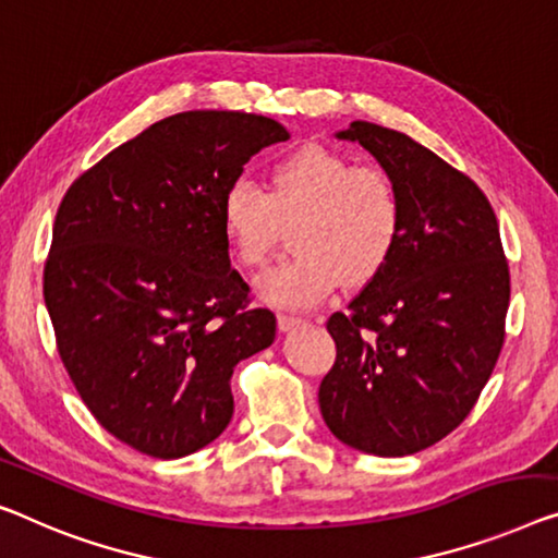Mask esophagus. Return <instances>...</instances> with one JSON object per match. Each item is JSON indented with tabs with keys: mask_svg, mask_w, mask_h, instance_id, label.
Listing matches in <instances>:
<instances>
[{
	"mask_svg": "<svg viewBox=\"0 0 558 558\" xmlns=\"http://www.w3.org/2000/svg\"><path fill=\"white\" fill-rule=\"evenodd\" d=\"M305 318H301V315L295 313H278V328L280 330H293L298 326H303Z\"/></svg>",
	"mask_w": 558,
	"mask_h": 558,
	"instance_id": "34e87169",
	"label": "esophagus"
}]
</instances>
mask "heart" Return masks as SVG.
<instances>
[{"label": "heart", "mask_w": 558, "mask_h": 558, "mask_svg": "<svg viewBox=\"0 0 558 558\" xmlns=\"http://www.w3.org/2000/svg\"><path fill=\"white\" fill-rule=\"evenodd\" d=\"M290 228L295 255L255 280L270 305L305 307L328 298L340 280L368 286L380 276L401 238L396 187L376 168H355L323 145H305L270 170L268 193L238 180L220 203V226L232 257L257 268L278 243L280 222Z\"/></svg>", "instance_id": "obj_1"}]
</instances>
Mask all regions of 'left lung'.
<instances>
[{"instance_id": "8db88e82", "label": "left lung", "mask_w": 558, "mask_h": 558, "mask_svg": "<svg viewBox=\"0 0 558 558\" xmlns=\"http://www.w3.org/2000/svg\"><path fill=\"white\" fill-rule=\"evenodd\" d=\"M336 137L380 162L401 238L378 278L332 313L336 363L318 403L330 434L373 456H411L461 426L501 353L511 276L488 197L403 132L351 122Z\"/></svg>"}]
</instances>
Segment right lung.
<instances>
[{
	"instance_id": "right-lung-1",
	"label": "right lung",
	"mask_w": 558,
	"mask_h": 558,
	"mask_svg": "<svg viewBox=\"0 0 558 558\" xmlns=\"http://www.w3.org/2000/svg\"><path fill=\"white\" fill-rule=\"evenodd\" d=\"M263 114L193 110L149 124L62 197L45 263L57 351L99 426L153 459H180L232 418V368L276 338L251 307L220 226L226 190L263 147Z\"/></svg>"
}]
</instances>
